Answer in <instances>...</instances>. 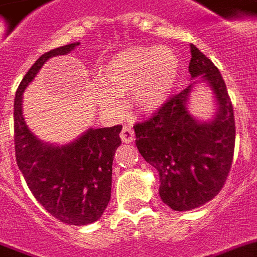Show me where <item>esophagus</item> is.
Returning <instances> with one entry per match:
<instances>
[{"label": "esophagus", "instance_id": "34e87169", "mask_svg": "<svg viewBox=\"0 0 257 257\" xmlns=\"http://www.w3.org/2000/svg\"><path fill=\"white\" fill-rule=\"evenodd\" d=\"M134 130H133V127L130 126V124H126V126L121 128V133H120V138L121 141L126 142V144H128V142H133L134 141Z\"/></svg>", "mask_w": 257, "mask_h": 257}]
</instances>
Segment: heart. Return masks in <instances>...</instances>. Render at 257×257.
<instances>
[{"instance_id": "obj_1", "label": "heart", "mask_w": 257, "mask_h": 257, "mask_svg": "<svg viewBox=\"0 0 257 257\" xmlns=\"http://www.w3.org/2000/svg\"><path fill=\"white\" fill-rule=\"evenodd\" d=\"M179 60L167 48L134 46L112 56L95 72L100 90L97 101L104 106H116L115 95L131 93L137 109L152 113L160 109L175 89Z\"/></svg>"}]
</instances>
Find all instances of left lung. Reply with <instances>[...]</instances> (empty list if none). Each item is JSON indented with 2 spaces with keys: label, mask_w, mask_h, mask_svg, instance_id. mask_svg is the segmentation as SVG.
Returning a JSON list of instances; mask_svg holds the SVG:
<instances>
[{
  "label": "left lung",
  "mask_w": 257,
  "mask_h": 257,
  "mask_svg": "<svg viewBox=\"0 0 257 257\" xmlns=\"http://www.w3.org/2000/svg\"><path fill=\"white\" fill-rule=\"evenodd\" d=\"M190 53L192 78L201 76L215 94V117L200 123L189 113L190 85L170 97L149 119L133 126L141 156L159 172L162 201L174 211L201 207L222 190L235 144L233 104L223 78L194 45H190Z\"/></svg>",
  "instance_id": "1"
}]
</instances>
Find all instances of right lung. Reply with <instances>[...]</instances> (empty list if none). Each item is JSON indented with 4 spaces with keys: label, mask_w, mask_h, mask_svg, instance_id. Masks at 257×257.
Returning <instances> with one entry per match:
<instances>
[{
    "label": "right lung",
    "mask_w": 257,
    "mask_h": 257,
    "mask_svg": "<svg viewBox=\"0 0 257 257\" xmlns=\"http://www.w3.org/2000/svg\"><path fill=\"white\" fill-rule=\"evenodd\" d=\"M78 45L46 52L24 75L13 105V141L18 167L37 201L60 222L85 226L98 220L109 203L112 163L121 144V124L90 128L69 145L50 147L29 130L22 112L24 89L45 61L69 53Z\"/></svg>",
    "instance_id": "obj_1"
}]
</instances>
